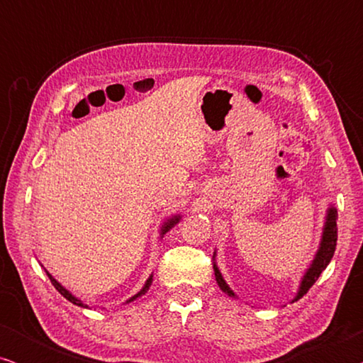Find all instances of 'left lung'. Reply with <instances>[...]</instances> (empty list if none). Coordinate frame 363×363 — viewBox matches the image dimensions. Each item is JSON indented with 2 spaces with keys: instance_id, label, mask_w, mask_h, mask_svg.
<instances>
[{
  "instance_id": "8db88e82",
  "label": "left lung",
  "mask_w": 363,
  "mask_h": 363,
  "mask_svg": "<svg viewBox=\"0 0 363 363\" xmlns=\"http://www.w3.org/2000/svg\"><path fill=\"white\" fill-rule=\"evenodd\" d=\"M337 211L334 208H330L329 210V215H327V221H325V228H324V236H322V242H320V250L317 251V256L314 262H312V266L309 267V271L306 272L304 279H302V284H301V289H299V294L294 301L301 299L302 296L306 294L307 291L311 289L312 286H314V282L319 279L320 272L325 269L327 264H329L332 256H334V251H335V245H337ZM215 276H216V281H218V286L221 287L223 292H226L228 296H235L233 294V291L228 287V284L223 279L220 271H218V267L215 266Z\"/></svg>"
}]
</instances>
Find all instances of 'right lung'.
Returning a JSON list of instances; mask_svg holds the SVG:
<instances>
[{
  "instance_id": "1",
  "label": "right lung",
  "mask_w": 363,
  "mask_h": 363,
  "mask_svg": "<svg viewBox=\"0 0 363 363\" xmlns=\"http://www.w3.org/2000/svg\"><path fill=\"white\" fill-rule=\"evenodd\" d=\"M177 221H178V216H175V218H172V220H170V221H168V223H165V226H163V230H162V233H165V231H168V230H170V226H173V225H175V223H177ZM48 276H49V279H51V282H52V284H54V287H56V289H57L59 292H61V294H62L64 297H66V299H67V301H71V302H72V304H76V306H82V307H84V304H82V302H81V301H77V299H76V297H74V296L71 294V292H69V291H66V289H64V287H62L61 284H59V282H57L56 279H54V277H52L51 274H49V272H48ZM150 282H152V277H150V279H148V281H147V284H145V287H143V289H142L140 292H138V294H137V296H133L130 301H133V299H137V297H138V296L145 294V292H147V289H148V286H150Z\"/></svg>"
}]
</instances>
